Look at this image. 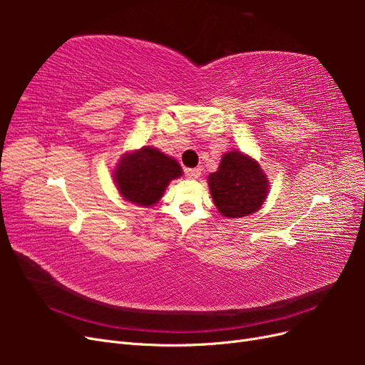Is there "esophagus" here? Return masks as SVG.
Returning <instances> with one entry per match:
<instances>
[{
    "label": "esophagus",
    "instance_id": "34e87169",
    "mask_svg": "<svg viewBox=\"0 0 365 365\" xmlns=\"http://www.w3.org/2000/svg\"><path fill=\"white\" fill-rule=\"evenodd\" d=\"M201 173H202V170H201L200 168H196V169H187V170H185V176H187V178H190V180L200 178Z\"/></svg>",
    "mask_w": 365,
    "mask_h": 365
}]
</instances>
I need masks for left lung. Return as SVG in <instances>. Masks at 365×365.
<instances>
[{
    "mask_svg": "<svg viewBox=\"0 0 365 365\" xmlns=\"http://www.w3.org/2000/svg\"><path fill=\"white\" fill-rule=\"evenodd\" d=\"M207 181L217 212L227 219L256 213L269 193V180L260 164L237 149L224 153Z\"/></svg>",
    "mask_w": 365,
    "mask_h": 365,
    "instance_id": "8db88e82",
    "label": "left lung"
}]
</instances>
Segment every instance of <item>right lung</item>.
<instances>
[{"mask_svg":"<svg viewBox=\"0 0 365 365\" xmlns=\"http://www.w3.org/2000/svg\"><path fill=\"white\" fill-rule=\"evenodd\" d=\"M180 176V163L150 146L123 153L113 172L120 196L145 208L158 204L170 181Z\"/></svg>","mask_w":365,"mask_h":365,"instance_id":"1","label":"right lung"}]
</instances>
